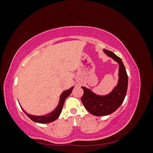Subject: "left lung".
I'll return each instance as SVG.
<instances>
[{"instance_id":"8db88e82","label":"left lung","mask_w":153,"mask_h":153,"mask_svg":"<svg viewBox=\"0 0 153 153\" xmlns=\"http://www.w3.org/2000/svg\"><path fill=\"white\" fill-rule=\"evenodd\" d=\"M103 51L119 64V80L112 92L105 96L97 95L89 89L82 87L84 90L82 102L88 112L96 116H104L114 112L123 102L128 89V75L121 59L109 50L104 49Z\"/></svg>"}]
</instances>
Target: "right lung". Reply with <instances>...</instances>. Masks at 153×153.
<instances>
[{"mask_svg": "<svg viewBox=\"0 0 153 153\" xmlns=\"http://www.w3.org/2000/svg\"><path fill=\"white\" fill-rule=\"evenodd\" d=\"M73 88H74L73 87H71L70 89L62 92V93L61 94V96H60L59 102L58 105L57 106V107L55 108L52 112H51L50 113L46 114L45 115H39V116H37V115H32L28 113H27L22 108V107L21 108L27 116H28L32 121H33L34 122L39 123L41 124L49 123L51 122H53L55 121V120L59 117L60 114H61L62 112L64 101H65L66 99L68 98V97L70 95L73 89Z\"/></svg>", "mask_w": 153, "mask_h": 153, "instance_id": "obj_1", "label": "right lung"}]
</instances>
